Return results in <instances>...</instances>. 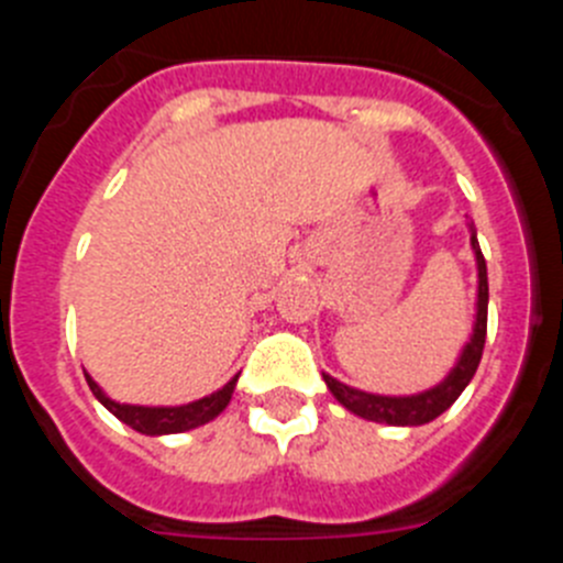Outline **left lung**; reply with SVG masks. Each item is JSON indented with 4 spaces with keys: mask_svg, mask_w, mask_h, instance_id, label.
<instances>
[{
    "mask_svg": "<svg viewBox=\"0 0 563 563\" xmlns=\"http://www.w3.org/2000/svg\"><path fill=\"white\" fill-rule=\"evenodd\" d=\"M471 245L476 251V267H479V298H476V324L474 335L465 343L460 361H456L454 369L449 372V377L434 386L429 391H420V395L411 397H383V395H366V391L350 389L338 383L335 377L324 375L327 386L335 395V400L341 406L352 411V415L363 417V420L372 422H389V426H422V422H431L434 417H440L442 411L451 409V402L465 391V386L471 383V377L476 375V366L482 361V350H485V335H487V267L485 256L479 251V239L476 231L471 233Z\"/></svg>",
    "mask_w": 563,
    "mask_h": 563,
    "instance_id": "1",
    "label": "left lung"
}]
</instances>
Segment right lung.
<instances>
[{
    "instance_id": "1",
    "label": "right lung",
    "mask_w": 563,
    "mask_h": 563,
    "mask_svg": "<svg viewBox=\"0 0 563 563\" xmlns=\"http://www.w3.org/2000/svg\"><path fill=\"white\" fill-rule=\"evenodd\" d=\"M87 383H89V389H92V395H96L98 400H101L103 406L118 417V420L132 426V429L141 431V434L157 437V434H180V431H191L197 429V426H206L208 420H213V417L220 415L228 402H231L236 377H233L231 383H225L220 391L202 397V400H194L188 402V406H168V409H163V406L161 409H152V406H126V402H114L103 395L101 386H98L89 375H87Z\"/></svg>"
}]
</instances>
